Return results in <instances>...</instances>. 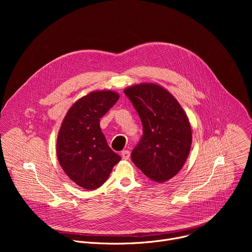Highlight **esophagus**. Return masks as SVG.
Masks as SVG:
<instances>
[{
    "mask_svg": "<svg viewBox=\"0 0 252 252\" xmlns=\"http://www.w3.org/2000/svg\"><path fill=\"white\" fill-rule=\"evenodd\" d=\"M121 156H122V158H123V159H128L129 158V157H130V153L128 152V151H123L122 153H121Z\"/></svg>",
    "mask_w": 252,
    "mask_h": 252,
    "instance_id": "esophagus-1",
    "label": "esophagus"
}]
</instances>
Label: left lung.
Instances as JSON below:
<instances>
[{
	"label": "left lung",
	"instance_id": "obj_1",
	"mask_svg": "<svg viewBox=\"0 0 252 252\" xmlns=\"http://www.w3.org/2000/svg\"><path fill=\"white\" fill-rule=\"evenodd\" d=\"M142 125L132 162L148 177L163 183L182 169L191 147V127L183 107L163 88L140 84L125 90Z\"/></svg>",
	"mask_w": 252,
	"mask_h": 252
}]
</instances>
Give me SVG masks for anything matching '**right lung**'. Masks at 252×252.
Instances as JSON below:
<instances>
[{"label": "right lung", "mask_w": 252, "mask_h": 252, "mask_svg": "<svg viewBox=\"0 0 252 252\" xmlns=\"http://www.w3.org/2000/svg\"><path fill=\"white\" fill-rule=\"evenodd\" d=\"M111 91L93 92L68 110L59 131L57 155L67 176L85 189H95L120 161L101 132L99 120L119 99Z\"/></svg>", "instance_id": "right-lung-1"}]
</instances>
